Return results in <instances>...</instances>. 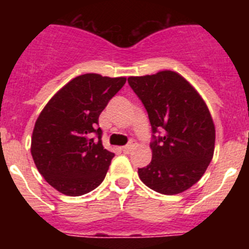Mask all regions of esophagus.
<instances>
[{
  "label": "esophagus",
  "mask_w": 249,
  "mask_h": 249,
  "mask_svg": "<svg viewBox=\"0 0 249 249\" xmlns=\"http://www.w3.org/2000/svg\"><path fill=\"white\" fill-rule=\"evenodd\" d=\"M135 146H136V143H135V141H131V142H129L128 144H126V146L123 147V152H126V153H128V152H131L132 149L135 148Z\"/></svg>",
  "instance_id": "obj_1"
}]
</instances>
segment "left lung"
<instances>
[{"mask_svg":"<svg viewBox=\"0 0 249 249\" xmlns=\"http://www.w3.org/2000/svg\"><path fill=\"white\" fill-rule=\"evenodd\" d=\"M128 83L152 127V160L138 168L141 181L162 195L188 190L201 179L214 152L215 129L206 103L173 71L129 77Z\"/></svg>","mask_w":249,"mask_h":249,"instance_id":"8db88e82","label":"left lung"}]
</instances>
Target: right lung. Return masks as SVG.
Here are the masks:
<instances>
[{"label": "right lung", "instance_id": "obj_1", "mask_svg": "<svg viewBox=\"0 0 249 249\" xmlns=\"http://www.w3.org/2000/svg\"><path fill=\"white\" fill-rule=\"evenodd\" d=\"M124 83L126 77L81 74L39 113L31 153L38 172L58 192L82 196L105 179L114 153L103 148L98 117ZM92 133L97 140L90 138Z\"/></svg>", "mask_w": 249, "mask_h": 249}]
</instances>
